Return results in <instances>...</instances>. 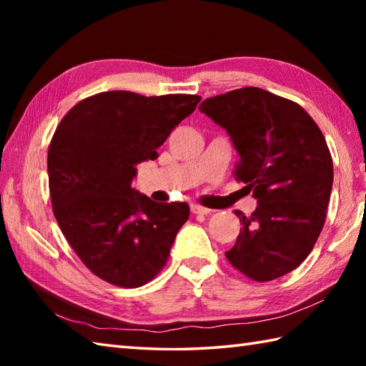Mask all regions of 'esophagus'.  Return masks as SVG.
<instances>
[{
	"instance_id": "1",
	"label": "esophagus",
	"mask_w": 366,
	"mask_h": 366,
	"mask_svg": "<svg viewBox=\"0 0 366 366\" xmlns=\"http://www.w3.org/2000/svg\"><path fill=\"white\" fill-rule=\"evenodd\" d=\"M190 209H192V214H195V215H207V214L212 212L211 209L203 207V206H199V204H192Z\"/></svg>"
}]
</instances>
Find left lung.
Here are the masks:
<instances>
[{
    "instance_id": "obj_1",
    "label": "left lung",
    "mask_w": 366,
    "mask_h": 366,
    "mask_svg": "<svg viewBox=\"0 0 366 366\" xmlns=\"http://www.w3.org/2000/svg\"><path fill=\"white\" fill-rule=\"evenodd\" d=\"M199 112L228 132L239 154L234 176L258 199L240 211L227 258L254 282H270L305 261L320 237L333 185L332 155L303 108L261 88L206 99Z\"/></svg>"
}]
</instances>
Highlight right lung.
<instances>
[{"mask_svg": "<svg viewBox=\"0 0 366 366\" xmlns=\"http://www.w3.org/2000/svg\"><path fill=\"white\" fill-rule=\"evenodd\" d=\"M199 100L100 92L56 127L46 160L53 214L84 266L105 282L138 287L165 266L189 204L155 203L132 189V179Z\"/></svg>", "mask_w": 366, "mask_h": 366, "instance_id": "add662e5", "label": "right lung"}]
</instances>
